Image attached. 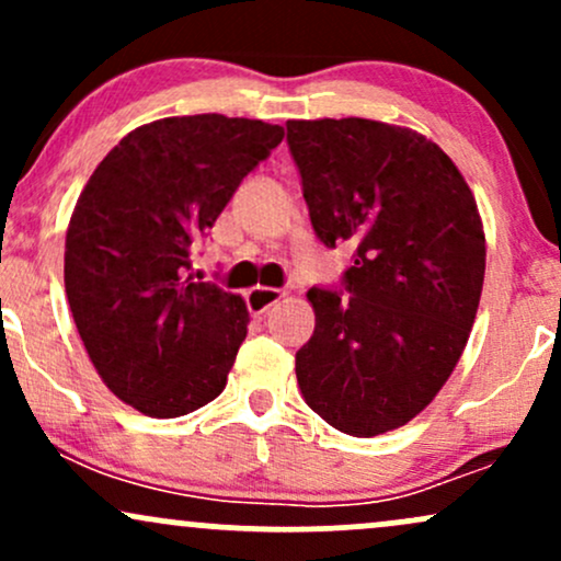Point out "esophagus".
I'll return each mask as SVG.
<instances>
[{
	"instance_id": "obj_1",
	"label": "esophagus",
	"mask_w": 561,
	"mask_h": 561,
	"mask_svg": "<svg viewBox=\"0 0 561 561\" xmlns=\"http://www.w3.org/2000/svg\"><path fill=\"white\" fill-rule=\"evenodd\" d=\"M282 289H274V287H253L248 295H244V302H248V311L255 313V317H261V313H266L268 308L274 306L276 300L282 298Z\"/></svg>"
}]
</instances>
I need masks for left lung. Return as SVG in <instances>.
<instances>
[{"label":"left lung","instance_id":"8db88e82","mask_svg":"<svg viewBox=\"0 0 561 561\" xmlns=\"http://www.w3.org/2000/svg\"><path fill=\"white\" fill-rule=\"evenodd\" d=\"M319 242L356 244L337 287H311V340L295 353L302 401L356 437L403 427L465 351L485 276L472 192L446 152L366 118L287 121Z\"/></svg>","mask_w":561,"mask_h":561}]
</instances>
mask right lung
<instances>
[{
    "instance_id": "right-lung-1",
    "label": "right lung",
    "mask_w": 561,
    "mask_h": 561,
    "mask_svg": "<svg viewBox=\"0 0 561 561\" xmlns=\"http://www.w3.org/2000/svg\"><path fill=\"white\" fill-rule=\"evenodd\" d=\"M282 137V126L218 113L152 121L83 186L66 237L70 313L107 388L141 414L184 416L227 388L248 308L186 272Z\"/></svg>"
}]
</instances>
